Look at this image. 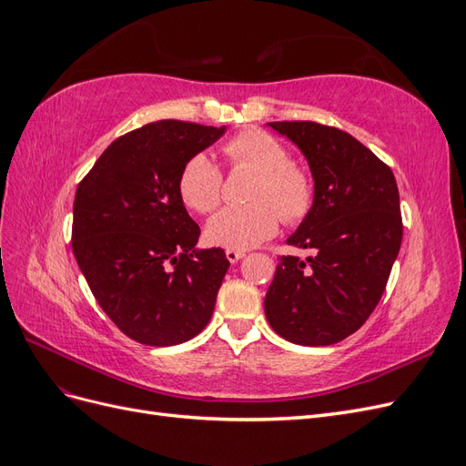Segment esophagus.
<instances>
[{
    "label": "esophagus",
    "mask_w": 466,
    "mask_h": 466,
    "mask_svg": "<svg viewBox=\"0 0 466 466\" xmlns=\"http://www.w3.org/2000/svg\"><path fill=\"white\" fill-rule=\"evenodd\" d=\"M225 257H228V260L231 264H235V262H238V260L245 257V252L243 250H235V248H228V250H225Z\"/></svg>",
    "instance_id": "1"
}]
</instances>
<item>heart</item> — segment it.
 Wrapping results in <instances>:
<instances>
[{
  "instance_id": "heart-1",
  "label": "heart",
  "mask_w": 466,
  "mask_h": 466,
  "mask_svg": "<svg viewBox=\"0 0 466 466\" xmlns=\"http://www.w3.org/2000/svg\"><path fill=\"white\" fill-rule=\"evenodd\" d=\"M231 165L258 171L250 190V204L228 206L206 225L208 243L243 250L276 235L281 216L295 223L313 204V185L301 168L291 165L289 149L264 130H245L223 147ZM223 177L209 155L196 153L178 175V194L190 209L208 214L221 200Z\"/></svg>"
}]
</instances>
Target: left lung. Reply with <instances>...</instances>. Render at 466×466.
<instances>
[{
	"mask_svg": "<svg viewBox=\"0 0 466 466\" xmlns=\"http://www.w3.org/2000/svg\"><path fill=\"white\" fill-rule=\"evenodd\" d=\"M303 153L313 206L288 243L315 257H281L264 298L276 334L299 346H330L368 320L402 243L399 187L373 151L330 126L268 122Z\"/></svg>",
	"mask_w": 466,
	"mask_h": 466,
	"instance_id": "8db88e82",
	"label": "left lung"
}]
</instances>
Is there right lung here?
<instances>
[{
  "instance_id": "add662e5",
  "label": "right lung",
  "mask_w": 466,
  "mask_h": 466,
  "mask_svg": "<svg viewBox=\"0 0 466 466\" xmlns=\"http://www.w3.org/2000/svg\"><path fill=\"white\" fill-rule=\"evenodd\" d=\"M225 126L159 120L115 139L79 182L72 247L108 319L146 346H175L204 330L229 260L196 248L200 228L178 194L192 155Z\"/></svg>"
}]
</instances>
